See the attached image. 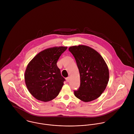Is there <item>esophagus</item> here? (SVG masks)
I'll list each match as a JSON object with an SVG mask.
<instances>
[{
  "label": "esophagus",
  "instance_id": "esophagus-1",
  "mask_svg": "<svg viewBox=\"0 0 134 134\" xmlns=\"http://www.w3.org/2000/svg\"><path fill=\"white\" fill-rule=\"evenodd\" d=\"M66 81L68 82L69 81V77H67V78H66Z\"/></svg>",
  "mask_w": 134,
  "mask_h": 134
}]
</instances>
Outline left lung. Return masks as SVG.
Masks as SVG:
<instances>
[{
  "label": "left lung",
  "instance_id": "1",
  "mask_svg": "<svg viewBox=\"0 0 134 134\" xmlns=\"http://www.w3.org/2000/svg\"><path fill=\"white\" fill-rule=\"evenodd\" d=\"M80 77V86L74 91L76 97L84 102L98 98L105 90L109 79L108 67L101 55L92 48L79 45L69 47Z\"/></svg>",
  "mask_w": 134,
  "mask_h": 134
}]
</instances>
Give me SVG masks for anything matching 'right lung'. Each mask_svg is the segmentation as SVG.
<instances>
[{
	"label": "right lung",
	"mask_w": 134,
	"mask_h": 134,
	"mask_svg": "<svg viewBox=\"0 0 134 134\" xmlns=\"http://www.w3.org/2000/svg\"><path fill=\"white\" fill-rule=\"evenodd\" d=\"M67 47H54L37 54L28 63L24 79L29 93L37 99L49 102L58 95L65 79L56 63Z\"/></svg>",
	"instance_id": "add662e5"
}]
</instances>
